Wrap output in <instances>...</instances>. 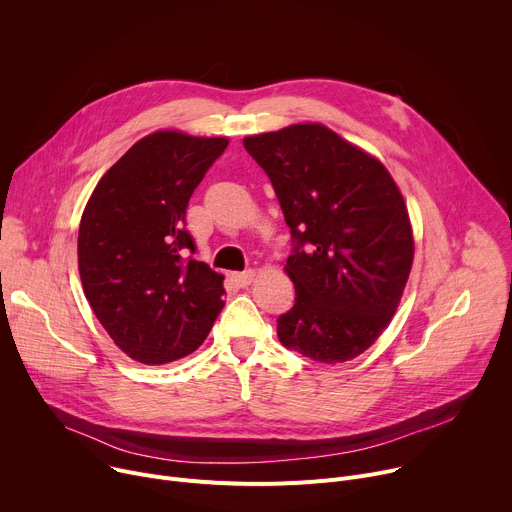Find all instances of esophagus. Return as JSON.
<instances>
[{
	"label": "esophagus",
	"instance_id": "obj_1",
	"mask_svg": "<svg viewBox=\"0 0 512 512\" xmlns=\"http://www.w3.org/2000/svg\"><path fill=\"white\" fill-rule=\"evenodd\" d=\"M253 277H255V271L253 269H247V271H241V273H235V282L239 284V286H243V288H247L251 282H253Z\"/></svg>",
	"mask_w": 512,
	"mask_h": 512
}]
</instances>
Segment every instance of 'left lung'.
I'll list each match as a JSON object with an SVG mask.
<instances>
[{
  "mask_svg": "<svg viewBox=\"0 0 512 512\" xmlns=\"http://www.w3.org/2000/svg\"><path fill=\"white\" fill-rule=\"evenodd\" d=\"M292 232L286 273L296 304L277 318L282 345L343 363L388 327L414 257L404 198L388 169L322 124L247 136Z\"/></svg>",
  "mask_w": 512,
  "mask_h": 512,
  "instance_id": "1",
  "label": "left lung"
}]
</instances>
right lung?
Segmentation results:
<instances>
[{
  "label": "right lung",
  "instance_id": "right-lung-1",
  "mask_svg": "<svg viewBox=\"0 0 512 512\" xmlns=\"http://www.w3.org/2000/svg\"><path fill=\"white\" fill-rule=\"evenodd\" d=\"M228 138L159 130L134 143L96 185L79 224L85 298L134 361L194 353L224 306V275L196 261L188 202Z\"/></svg>",
  "mask_w": 512,
  "mask_h": 512
}]
</instances>
